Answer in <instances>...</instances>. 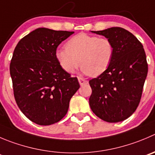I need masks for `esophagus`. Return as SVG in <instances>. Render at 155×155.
<instances>
[{"label":"esophagus","mask_w":155,"mask_h":155,"mask_svg":"<svg viewBox=\"0 0 155 155\" xmlns=\"http://www.w3.org/2000/svg\"><path fill=\"white\" fill-rule=\"evenodd\" d=\"M78 81H79V84H80V85H84L85 84L87 83V81L86 80L81 78H78Z\"/></svg>","instance_id":"obj_1"}]
</instances>
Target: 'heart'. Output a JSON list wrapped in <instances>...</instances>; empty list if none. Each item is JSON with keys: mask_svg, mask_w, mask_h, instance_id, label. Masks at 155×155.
<instances>
[{"mask_svg": "<svg viewBox=\"0 0 155 155\" xmlns=\"http://www.w3.org/2000/svg\"><path fill=\"white\" fill-rule=\"evenodd\" d=\"M114 56V46L110 39L80 33L66 42L65 48L55 51L60 67L74 73L81 63L85 74L98 76L107 70Z\"/></svg>", "mask_w": 155, "mask_h": 155, "instance_id": "1", "label": "heart"}]
</instances>
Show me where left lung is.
<instances>
[{
    "instance_id": "left-lung-1",
    "label": "left lung",
    "mask_w": 155,
    "mask_h": 155,
    "mask_svg": "<svg viewBox=\"0 0 155 155\" xmlns=\"http://www.w3.org/2000/svg\"><path fill=\"white\" fill-rule=\"evenodd\" d=\"M92 32L112 41L114 56L106 71L89 81L90 107L104 121L121 122L135 111L141 101L148 74L146 54L140 41L123 28Z\"/></svg>"
}]
</instances>
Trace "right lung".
<instances>
[{"label": "right lung", "instance_id": "obj_1", "mask_svg": "<svg viewBox=\"0 0 155 155\" xmlns=\"http://www.w3.org/2000/svg\"><path fill=\"white\" fill-rule=\"evenodd\" d=\"M73 33L38 28L20 39L14 51L10 73L16 103L40 126L59 122L80 87L78 78L64 71L55 58L59 44Z\"/></svg>", "mask_w": 155, "mask_h": 155}]
</instances>
